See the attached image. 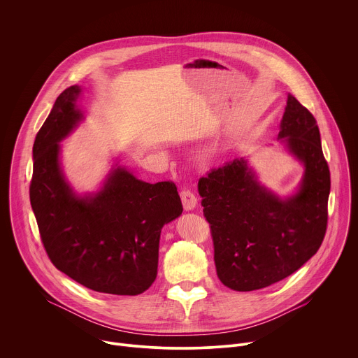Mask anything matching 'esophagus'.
Listing matches in <instances>:
<instances>
[{
  "label": "esophagus",
  "instance_id": "34e87169",
  "mask_svg": "<svg viewBox=\"0 0 358 358\" xmlns=\"http://www.w3.org/2000/svg\"><path fill=\"white\" fill-rule=\"evenodd\" d=\"M181 201H182V206L185 211H191L195 208L196 206V196L195 194L189 189V188H182L181 189Z\"/></svg>",
  "mask_w": 358,
  "mask_h": 358
}]
</instances>
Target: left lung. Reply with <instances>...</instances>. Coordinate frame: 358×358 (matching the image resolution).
I'll return each instance as SVG.
<instances>
[{
	"instance_id": "8db88e82",
	"label": "left lung",
	"mask_w": 358,
	"mask_h": 358,
	"mask_svg": "<svg viewBox=\"0 0 358 358\" xmlns=\"http://www.w3.org/2000/svg\"><path fill=\"white\" fill-rule=\"evenodd\" d=\"M279 138L304 164L293 196L280 199L266 191L243 159L213 169L198 181L217 275L232 290H258L287 278L313 257L326 235L330 170L315 116L292 94Z\"/></svg>"
}]
</instances>
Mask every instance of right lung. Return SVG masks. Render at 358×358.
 I'll return each instance as SVG.
<instances>
[{
    "label": "right lung",
    "mask_w": 358,
    "mask_h": 358,
    "mask_svg": "<svg viewBox=\"0 0 358 358\" xmlns=\"http://www.w3.org/2000/svg\"><path fill=\"white\" fill-rule=\"evenodd\" d=\"M71 86L57 99L32 148L29 199L54 266L100 293L136 296L157 276L160 234L182 213L173 181L137 180L115 169L99 192L78 196L59 166V141L82 120Z\"/></svg>",
    "instance_id": "right-lung-1"
}]
</instances>
